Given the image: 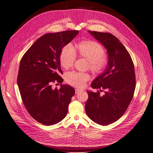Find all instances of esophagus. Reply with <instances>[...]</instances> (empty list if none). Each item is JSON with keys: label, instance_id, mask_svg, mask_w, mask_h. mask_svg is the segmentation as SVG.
Instances as JSON below:
<instances>
[{"label": "esophagus", "instance_id": "34e87169", "mask_svg": "<svg viewBox=\"0 0 153 153\" xmlns=\"http://www.w3.org/2000/svg\"><path fill=\"white\" fill-rule=\"evenodd\" d=\"M75 90H76V94H78V93H81V92L83 91V90H82L80 89H77V88H76Z\"/></svg>", "mask_w": 153, "mask_h": 153}]
</instances>
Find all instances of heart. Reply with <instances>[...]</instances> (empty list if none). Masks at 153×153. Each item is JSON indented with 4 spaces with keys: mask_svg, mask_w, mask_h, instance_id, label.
I'll use <instances>...</instances> for the list:
<instances>
[{
    "mask_svg": "<svg viewBox=\"0 0 153 153\" xmlns=\"http://www.w3.org/2000/svg\"><path fill=\"white\" fill-rule=\"evenodd\" d=\"M78 55L88 60L89 68L94 73L103 71L108 65V60L104 56L105 51L99 43L94 40H85L79 42L76 45ZM76 52L71 44L65 45L60 55L61 66L67 69L71 67L76 60ZM90 79L88 74L72 71L66 76L67 82L71 85L82 88Z\"/></svg>",
    "mask_w": 153,
    "mask_h": 153,
    "instance_id": "b5f03b06",
    "label": "heart"
}]
</instances>
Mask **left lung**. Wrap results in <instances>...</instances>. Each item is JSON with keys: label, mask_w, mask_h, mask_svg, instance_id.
<instances>
[{"label": "left lung", "mask_w": 153, "mask_h": 153, "mask_svg": "<svg viewBox=\"0 0 153 153\" xmlns=\"http://www.w3.org/2000/svg\"><path fill=\"white\" fill-rule=\"evenodd\" d=\"M106 49L108 65L92 82L93 88L105 90V94L87 91L86 114L95 123L107 125L119 119L131 101L136 88L133 62L119 40L108 33L88 31Z\"/></svg>", "instance_id": "left-lung-1"}]
</instances>
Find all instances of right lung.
Masks as SVG:
<instances>
[{"mask_svg": "<svg viewBox=\"0 0 153 153\" xmlns=\"http://www.w3.org/2000/svg\"><path fill=\"white\" fill-rule=\"evenodd\" d=\"M78 33L74 30L43 35L20 60L17 82L22 99L31 116L43 125L56 124L67 114L74 89L60 84L59 90H53L51 83L63 82L60 53Z\"/></svg>", "mask_w": 153, "mask_h": 153, "instance_id": "obj_1", "label": "right lung"}]
</instances>
